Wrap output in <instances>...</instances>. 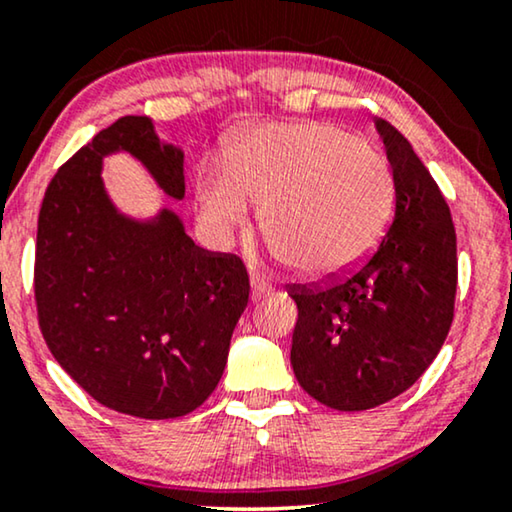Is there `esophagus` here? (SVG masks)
Returning a JSON list of instances; mask_svg holds the SVG:
<instances>
[{"instance_id": "1", "label": "esophagus", "mask_w": 512, "mask_h": 512, "mask_svg": "<svg viewBox=\"0 0 512 512\" xmlns=\"http://www.w3.org/2000/svg\"><path fill=\"white\" fill-rule=\"evenodd\" d=\"M270 291H272V286H270L268 282H265L263 277L251 275V300H258V298L268 296Z\"/></svg>"}]
</instances>
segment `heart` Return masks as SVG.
<instances>
[{"label": "heart", "mask_w": 512, "mask_h": 512, "mask_svg": "<svg viewBox=\"0 0 512 512\" xmlns=\"http://www.w3.org/2000/svg\"><path fill=\"white\" fill-rule=\"evenodd\" d=\"M198 214L216 244L247 226L256 200L279 263L314 279L361 268L380 247L396 209V177L382 151L340 125L272 123L249 132L228 160L198 172Z\"/></svg>", "instance_id": "heart-1"}]
</instances>
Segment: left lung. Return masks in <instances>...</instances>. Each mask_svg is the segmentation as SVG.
Listing matches in <instances>:
<instances>
[{
  "instance_id": "1",
  "label": "left lung",
  "mask_w": 512,
  "mask_h": 512,
  "mask_svg": "<svg viewBox=\"0 0 512 512\" xmlns=\"http://www.w3.org/2000/svg\"><path fill=\"white\" fill-rule=\"evenodd\" d=\"M396 177V212L373 258L326 289L293 286L291 366L307 394L359 412L415 384L450 333L457 235L450 207L408 139L375 118Z\"/></svg>"
}]
</instances>
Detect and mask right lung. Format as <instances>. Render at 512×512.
<instances>
[{"label":"right lung","mask_w":512,"mask_h":512,"mask_svg":"<svg viewBox=\"0 0 512 512\" xmlns=\"http://www.w3.org/2000/svg\"><path fill=\"white\" fill-rule=\"evenodd\" d=\"M130 153L167 198L184 200V151L149 116H123L74 153L46 188L34 296L55 361L97 403L142 419L207 401L249 300L237 256L200 249L170 207L135 219L114 205L104 158Z\"/></svg>","instance_id":"obj_1"}]
</instances>
